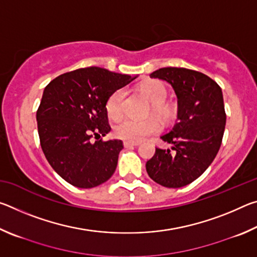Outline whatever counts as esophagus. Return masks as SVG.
Listing matches in <instances>:
<instances>
[{
	"label": "esophagus",
	"instance_id": "1",
	"mask_svg": "<svg viewBox=\"0 0 257 257\" xmlns=\"http://www.w3.org/2000/svg\"><path fill=\"white\" fill-rule=\"evenodd\" d=\"M124 147H134V146H138L139 143L138 142H129V141H124L123 142Z\"/></svg>",
	"mask_w": 257,
	"mask_h": 257
}]
</instances>
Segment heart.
Wrapping results in <instances>:
<instances>
[{
	"mask_svg": "<svg viewBox=\"0 0 257 257\" xmlns=\"http://www.w3.org/2000/svg\"><path fill=\"white\" fill-rule=\"evenodd\" d=\"M141 90L152 102V110L159 118L169 122L175 119L177 114V105L173 102H164L167 97V88L160 81H149L141 87ZM124 90L118 89L108 96L105 107L110 118L116 119L122 114V104ZM161 130L159 120L154 116L145 119L123 118L114 125V134L121 139L129 142H141L151 135L158 134Z\"/></svg>",
	"mask_w": 257,
	"mask_h": 257,
	"instance_id": "obj_1",
	"label": "heart"
}]
</instances>
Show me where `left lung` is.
Wrapping results in <instances>:
<instances>
[{"label":"left lung","mask_w":257,"mask_h":257,"mask_svg":"<svg viewBox=\"0 0 257 257\" xmlns=\"http://www.w3.org/2000/svg\"><path fill=\"white\" fill-rule=\"evenodd\" d=\"M168 81L178 97V121L161 139L172 151L156 147L146 162L151 179L179 188L202 176L220 150L227 114L221 87L204 73L185 68H161L150 75Z\"/></svg>","instance_id":"1"}]
</instances>
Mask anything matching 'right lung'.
<instances>
[{"instance_id":"1","label":"right lung","mask_w":257,"mask_h":257,"mask_svg":"<svg viewBox=\"0 0 257 257\" xmlns=\"http://www.w3.org/2000/svg\"><path fill=\"white\" fill-rule=\"evenodd\" d=\"M133 79L89 67L62 73L45 87L36 112L41 147L54 171L70 185L93 188L114 173L123 143L103 141L111 130L105 104Z\"/></svg>"}]
</instances>
